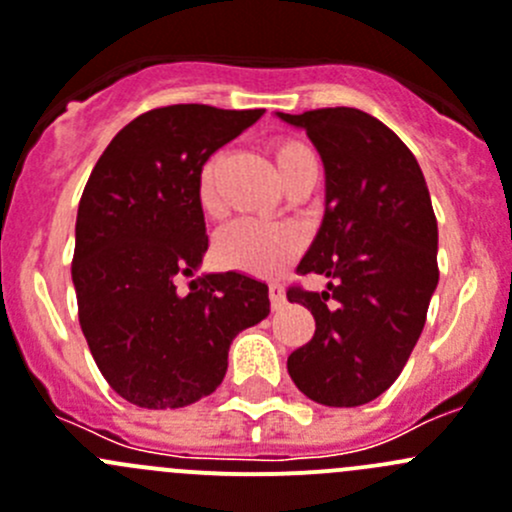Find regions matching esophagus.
Returning <instances> with one entry per match:
<instances>
[{
	"label": "esophagus",
	"instance_id": "1",
	"mask_svg": "<svg viewBox=\"0 0 512 512\" xmlns=\"http://www.w3.org/2000/svg\"><path fill=\"white\" fill-rule=\"evenodd\" d=\"M270 305L272 310H278L285 305V288L278 283H270Z\"/></svg>",
	"mask_w": 512,
	"mask_h": 512
}]
</instances>
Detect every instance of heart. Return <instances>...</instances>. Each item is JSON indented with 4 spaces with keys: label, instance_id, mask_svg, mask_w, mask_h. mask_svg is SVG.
<instances>
[{
    "label": "heart",
    "instance_id": "obj_1",
    "mask_svg": "<svg viewBox=\"0 0 512 512\" xmlns=\"http://www.w3.org/2000/svg\"><path fill=\"white\" fill-rule=\"evenodd\" d=\"M270 156L283 186L303 176L305 171L318 169V156L313 154V148L298 138L272 141ZM197 197L204 212L212 214V217L219 212L217 159L204 164L202 174H199ZM300 250H303V232L293 224L234 222L224 227L214 240V255L224 267L257 275V278L278 275Z\"/></svg>",
    "mask_w": 512,
    "mask_h": 512
}]
</instances>
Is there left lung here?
Listing matches in <instances>:
<instances>
[{"label":"left lung","mask_w":512,"mask_h":512,"mask_svg":"<svg viewBox=\"0 0 512 512\" xmlns=\"http://www.w3.org/2000/svg\"><path fill=\"white\" fill-rule=\"evenodd\" d=\"M275 116L308 133L326 169V212L298 272L326 275L328 285L288 290L315 318L288 374L318 404L361 407L401 374L437 290L427 181L404 141L358 108Z\"/></svg>","instance_id":"1"}]
</instances>
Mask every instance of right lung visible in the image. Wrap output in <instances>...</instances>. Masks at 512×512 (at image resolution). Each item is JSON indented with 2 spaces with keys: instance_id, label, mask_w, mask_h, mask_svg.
<instances>
[{
  "instance_id": "right-lung-1",
  "label": "right lung",
  "mask_w": 512,
  "mask_h": 512,
  "mask_svg": "<svg viewBox=\"0 0 512 512\" xmlns=\"http://www.w3.org/2000/svg\"><path fill=\"white\" fill-rule=\"evenodd\" d=\"M262 113L197 103L143 113L85 184L73 257L80 328L100 374L136 407L179 409L212 394L234 336L270 313L267 285L234 270L175 290L209 247L199 174Z\"/></svg>"
}]
</instances>
